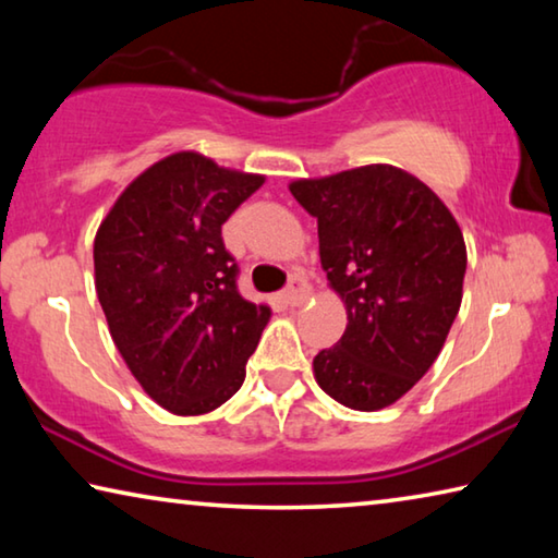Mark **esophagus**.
Here are the masks:
<instances>
[{
	"label": "esophagus",
	"mask_w": 558,
	"mask_h": 558,
	"mask_svg": "<svg viewBox=\"0 0 558 558\" xmlns=\"http://www.w3.org/2000/svg\"><path fill=\"white\" fill-rule=\"evenodd\" d=\"M307 298H310V286L300 276L292 278L290 286L286 288V292H282V300H286L290 307L302 305V302H305Z\"/></svg>",
	"instance_id": "esophagus-1"
}]
</instances>
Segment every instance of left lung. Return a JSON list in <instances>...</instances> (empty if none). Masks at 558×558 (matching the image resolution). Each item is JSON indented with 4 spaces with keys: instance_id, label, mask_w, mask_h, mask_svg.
Returning <instances> with one entry per match:
<instances>
[{
    "instance_id": "8db88e82",
    "label": "left lung",
    "mask_w": 558,
    "mask_h": 558,
    "mask_svg": "<svg viewBox=\"0 0 558 558\" xmlns=\"http://www.w3.org/2000/svg\"><path fill=\"white\" fill-rule=\"evenodd\" d=\"M290 192L317 219L319 260L347 329L315 356V379L354 411H379L436 362L462 300L465 241L448 206L391 165H366Z\"/></svg>"
}]
</instances>
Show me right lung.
<instances>
[{
	"instance_id": "1",
	"label": "right lung",
	"mask_w": 558,
	"mask_h": 558,
	"mask_svg": "<svg viewBox=\"0 0 558 558\" xmlns=\"http://www.w3.org/2000/svg\"><path fill=\"white\" fill-rule=\"evenodd\" d=\"M260 174L177 153L145 169L93 243L112 342L143 389L177 415L219 409L241 389L270 307L245 300L221 226Z\"/></svg>"
}]
</instances>
